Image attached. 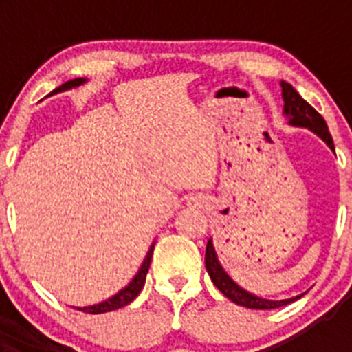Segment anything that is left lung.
I'll list each match as a JSON object with an SVG mask.
<instances>
[{
  "mask_svg": "<svg viewBox=\"0 0 352 352\" xmlns=\"http://www.w3.org/2000/svg\"><path fill=\"white\" fill-rule=\"evenodd\" d=\"M282 96H284V104H285L284 114L289 118V123L294 126H305V129H310L335 151L333 139H331V133H329L324 118L317 113L316 109H314L309 102L303 100V98L300 96V93L292 88L289 82H282ZM204 261H206V270L208 273H210L211 282L219 287V291L222 292L223 296H227L231 301H234V303L243 305V307H247V309H259V310L276 309V307L287 305L291 303V301L300 298L296 296L284 301H270V300H263V298L259 296H254V294L247 292L245 289L239 287V285H236L234 282L227 276V273L223 272L222 266L219 264V259H217V254H214L211 239L206 245V257H204Z\"/></svg>",
  "mask_w": 352,
  "mask_h": 352,
  "instance_id": "8db88e82",
  "label": "left lung"
}]
</instances>
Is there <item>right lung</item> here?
I'll list each match as a JSON object with an SVG mask.
<instances>
[{"label":"right lung","instance_id":"1","mask_svg":"<svg viewBox=\"0 0 352 352\" xmlns=\"http://www.w3.org/2000/svg\"><path fill=\"white\" fill-rule=\"evenodd\" d=\"M84 79H72L67 80L65 84H61L60 88H56L52 93H58V91H63V89L68 88H74V86H79L82 84ZM151 256H153V247L149 248L148 256H146L144 263H142L141 270L138 272V275L133 276V280L126 285L123 291H120L118 294H114L113 298H109L107 301H102L98 305H93V307H82V309H77V310H82V312H88V314H104V312H111V310H116L121 309V307H125L129 305L130 301H133L138 298V294L141 292V289L144 287V282H146V273L149 270V264H151Z\"/></svg>","mask_w":352,"mask_h":352}]
</instances>
